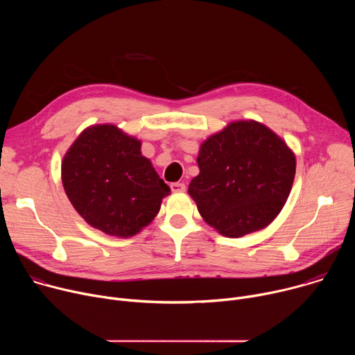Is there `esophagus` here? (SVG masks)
<instances>
[{
	"mask_svg": "<svg viewBox=\"0 0 355 355\" xmlns=\"http://www.w3.org/2000/svg\"><path fill=\"white\" fill-rule=\"evenodd\" d=\"M185 184L184 182H173L171 184V191L173 192H184L185 191Z\"/></svg>",
	"mask_w": 355,
	"mask_h": 355,
	"instance_id": "34e87169",
	"label": "esophagus"
}]
</instances>
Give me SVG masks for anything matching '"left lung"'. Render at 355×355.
Returning <instances> with one entry per match:
<instances>
[{
	"label": "left lung",
	"mask_w": 355,
	"mask_h": 355,
	"mask_svg": "<svg viewBox=\"0 0 355 355\" xmlns=\"http://www.w3.org/2000/svg\"><path fill=\"white\" fill-rule=\"evenodd\" d=\"M188 193L204 220L227 237L268 226L285 205L296 162L289 147L254 121L233 122L202 143Z\"/></svg>",
	"instance_id": "obj_1"
}]
</instances>
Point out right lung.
Segmentation results:
<instances>
[{
    "label": "right lung",
    "mask_w": 355,
    "mask_h": 355,
    "mask_svg": "<svg viewBox=\"0 0 355 355\" xmlns=\"http://www.w3.org/2000/svg\"><path fill=\"white\" fill-rule=\"evenodd\" d=\"M64 191L95 229L129 237L160 211L170 187L140 153V141L114 125L85 129L62 164Z\"/></svg>",
    "instance_id": "1"
}]
</instances>
